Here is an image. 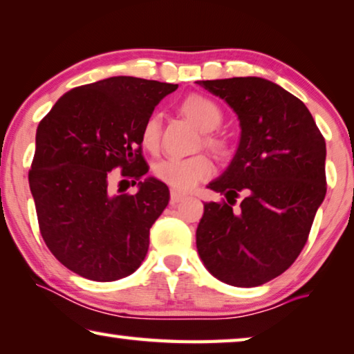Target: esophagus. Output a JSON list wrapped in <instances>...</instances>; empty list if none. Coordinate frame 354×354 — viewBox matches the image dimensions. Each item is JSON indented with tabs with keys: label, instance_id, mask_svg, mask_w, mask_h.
<instances>
[{
	"label": "esophagus",
	"instance_id": "esophagus-1",
	"mask_svg": "<svg viewBox=\"0 0 354 354\" xmlns=\"http://www.w3.org/2000/svg\"><path fill=\"white\" fill-rule=\"evenodd\" d=\"M182 199H185V194L178 193V192H171V204L176 205L177 203H180Z\"/></svg>",
	"mask_w": 354,
	"mask_h": 354
}]
</instances>
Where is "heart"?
Returning a JSON list of instances; mask_svg holds the SVG:
<instances>
[{"label":"heart","mask_w":354,"mask_h":354,"mask_svg":"<svg viewBox=\"0 0 354 354\" xmlns=\"http://www.w3.org/2000/svg\"><path fill=\"white\" fill-rule=\"evenodd\" d=\"M180 111L183 115H187L201 131L209 133L214 131L215 128L220 127L223 122V112L215 101L210 97L193 93L188 95L180 102ZM160 117L150 115L144 123L142 134H140V140L147 150H155L160 140ZM205 145L212 147V149H221V140L214 138V136H205L204 138ZM214 166L212 161L205 155H196L189 156V158H177V156H169V158L160 160L155 162L153 174L156 178L161 182L169 185V187L180 189V192H187V189L193 188L196 183L207 178Z\"/></svg>","instance_id":"1"}]
</instances>
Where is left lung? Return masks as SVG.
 Returning <instances> with one entry per match:
<instances>
[{
	"label": "left lung",
	"mask_w": 354,
	"mask_h": 354,
	"mask_svg": "<svg viewBox=\"0 0 354 354\" xmlns=\"http://www.w3.org/2000/svg\"><path fill=\"white\" fill-rule=\"evenodd\" d=\"M196 84L225 100L241 124L236 155L207 185L227 203H204L196 231L199 258L223 283H268L302 252L324 201V138L306 104L268 79ZM241 192V209L232 212Z\"/></svg>",
	"instance_id": "8db88e82"
}]
</instances>
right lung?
Here are the masks:
<instances>
[{
    "mask_svg": "<svg viewBox=\"0 0 354 354\" xmlns=\"http://www.w3.org/2000/svg\"><path fill=\"white\" fill-rule=\"evenodd\" d=\"M178 85L117 75L64 93L42 118L28 174L41 236L64 268L93 281L131 275L149 252L150 227L169 189L142 177V134L155 107ZM138 183L112 195L111 171Z\"/></svg>",
    "mask_w": 354,
    "mask_h": 354,
    "instance_id": "add662e5",
    "label": "right lung"
}]
</instances>
